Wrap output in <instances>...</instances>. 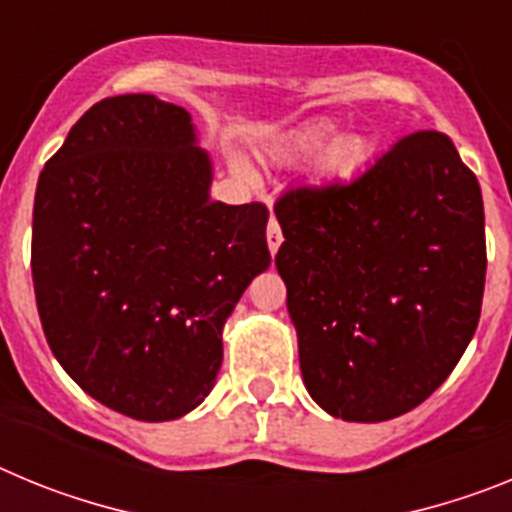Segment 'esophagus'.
<instances>
[{
  "label": "esophagus",
  "instance_id": "34e87169",
  "mask_svg": "<svg viewBox=\"0 0 512 512\" xmlns=\"http://www.w3.org/2000/svg\"><path fill=\"white\" fill-rule=\"evenodd\" d=\"M282 241H284V238H282V230H279V223H277V220H274V217H271L269 228H266V243H269L271 256H274V253L279 251Z\"/></svg>",
  "mask_w": 512,
  "mask_h": 512
}]
</instances>
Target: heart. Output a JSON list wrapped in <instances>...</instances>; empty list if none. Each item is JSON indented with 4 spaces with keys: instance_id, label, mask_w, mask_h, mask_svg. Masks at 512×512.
Returning <instances> with one entry per match:
<instances>
[{
    "instance_id": "obj_1",
    "label": "heart",
    "mask_w": 512,
    "mask_h": 512,
    "mask_svg": "<svg viewBox=\"0 0 512 512\" xmlns=\"http://www.w3.org/2000/svg\"><path fill=\"white\" fill-rule=\"evenodd\" d=\"M341 125L330 117H312L300 122L297 128L277 135L266 143V156L277 164H300L307 158H315V184H346L361 174L372 161V140L361 133L338 135ZM235 171L248 176V169L235 161Z\"/></svg>"
}]
</instances>
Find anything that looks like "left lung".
Wrapping results in <instances>:
<instances>
[{
  "mask_svg": "<svg viewBox=\"0 0 512 512\" xmlns=\"http://www.w3.org/2000/svg\"><path fill=\"white\" fill-rule=\"evenodd\" d=\"M307 392L333 418L418 408L467 351L485 292V205L446 135L397 140L351 184L274 207Z\"/></svg>",
  "mask_w": 512,
  "mask_h": 512,
  "instance_id": "8db88e82",
  "label": "left lung"
}]
</instances>
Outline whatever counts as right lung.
Instances as JSON below:
<instances>
[{"label":"right lung","instance_id":"add662e5","mask_svg":"<svg viewBox=\"0 0 512 512\" xmlns=\"http://www.w3.org/2000/svg\"><path fill=\"white\" fill-rule=\"evenodd\" d=\"M192 115L107 97L40 171L33 284L58 364L115 413L164 423L215 387L223 328L269 269V210L210 200Z\"/></svg>","mask_w":512,"mask_h":512}]
</instances>
